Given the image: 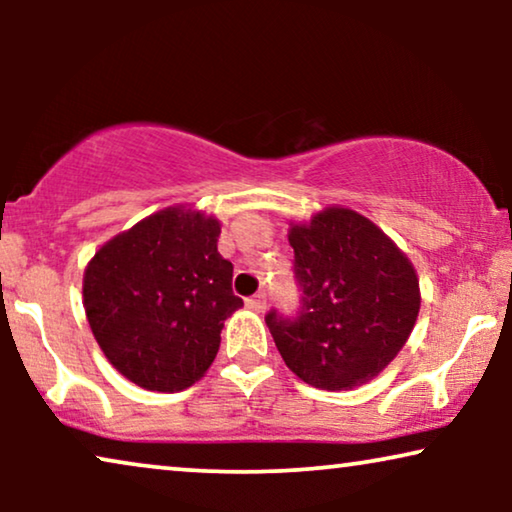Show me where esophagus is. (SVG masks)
Here are the masks:
<instances>
[{"label": "esophagus", "mask_w": 512, "mask_h": 512, "mask_svg": "<svg viewBox=\"0 0 512 512\" xmlns=\"http://www.w3.org/2000/svg\"><path fill=\"white\" fill-rule=\"evenodd\" d=\"M247 305L251 307V310H256V312H263V310H265V305H268V296H265L263 291H258L256 296L247 298Z\"/></svg>", "instance_id": "34e87169"}]
</instances>
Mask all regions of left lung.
Returning a JSON list of instances; mask_svg holds the SVG:
<instances>
[{
    "label": "left lung",
    "instance_id": "1",
    "mask_svg": "<svg viewBox=\"0 0 512 512\" xmlns=\"http://www.w3.org/2000/svg\"><path fill=\"white\" fill-rule=\"evenodd\" d=\"M296 317L265 314L286 366L317 389L373 380L396 359L419 314V279L408 256L366 216L326 207L291 223Z\"/></svg>",
    "mask_w": 512,
    "mask_h": 512
}]
</instances>
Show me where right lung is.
<instances>
[{
	"label": "right lung",
	"mask_w": 512,
	"mask_h": 512,
	"mask_svg": "<svg viewBox=\"0 0 512 512\" xmlns=\"http://www.w3.org/2000/svg\"><path fill=\"white\" fill-rule=\"evenodd\" d=\"M219 233L214 216L167 207L90 258L83 275L90 331L137 387L172 394L212 366L223 321L242 307L233 263L216 249Z\"/></svg>",
	"instance_id": "right-lung-1"
}]
</instances>
